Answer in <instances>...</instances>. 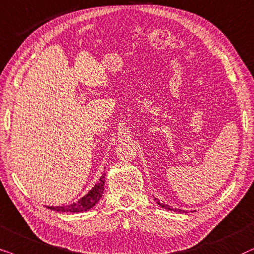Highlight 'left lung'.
Returning a JSON list of instances; mask_svg holds the SVG:
<instances>
[{"label":"left lung","instance_id":"left-lung-1","mask_svg":"<svg viewBox=\"0 0 254 254\" xmlns=\"http://www.w3.org/2000/svg\"><path fill=\"white\" fill-rule=\"evenodd\" d=\"M155 200H157V198H155ZM157 203L160 205L161 208H165V209H167V210H172V211H179V212H182V210L181 209H174V208H172V207H170V205L168 204H165V203H161V202H159V201H157Z\"/></svg>","mask_w":254,"mask_h":254}]
</instances>
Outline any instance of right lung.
<instances>
[{
	"mask_svg": "<svg viewBox=\"0 0 254 254\" xmlns=\"http://www.w3.org/2000/svg\"><path fill=\"white\" fill-rule=\"evenodd\" d=\"M104 181H106V173H103L99 182L77 202H74V203L69 205H62V207H47V209L60 212H82L89 210L102 197L104 190Z\"/></svg>",
	"mask_w": 254,
	"mask_h": 254,
	"instance_id": "obj_1",
	"label": "right lung"
}]
</instances>
